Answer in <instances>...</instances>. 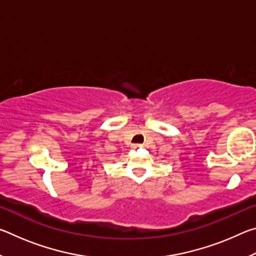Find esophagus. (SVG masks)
Instances as JSON below:
<instances>
[{
  "label": "esophagus",
  "instance_id": "34e87169",
  "mask_svg": "<svg viewBox=\"0 0 256 256\" xmlns=\"http://www.w3.org/2000/svg\"><path fill=\"white\" fill-rule=\"evenodd\" d=\"M141 146H142L141 144H133L132 148H133V149H138V148H141Z\"/></svg>",
  "mask_w": 256,
  "mask_h": 256
}]
</instances>
